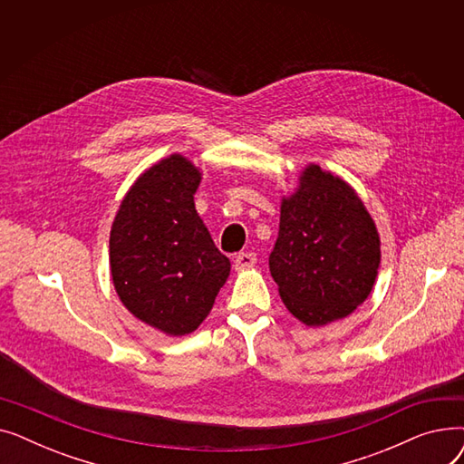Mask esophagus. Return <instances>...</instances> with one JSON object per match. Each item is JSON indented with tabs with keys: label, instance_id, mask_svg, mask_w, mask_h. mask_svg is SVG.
<instances>
[{
	"label": "esophagus",
	"instance_id": "obj_1",
	"mask_svg": "<svg viewBox=\"0 0 464 464\" xmlns=\"http://www.w3.org/2000/svg\"><path fill=\"white\" fill-rule=\"evenodd\" d=\"M256 261H257V257L254 252H240L235 257V271H246V269H250V266L256 265Z\"/></svg>",
	"mask_w": 464,
	"mask_h": 464
}]
</instances>
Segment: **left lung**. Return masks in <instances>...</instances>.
I'll list each match as a JSON object with an SVG mask.
<instances>
[{"instance_id": "left-lung-1", "label": "left lung", "mask_w": 464, "mask_h": 464, "mask_svg": "<svg viewBox=\"0 0 464 464\" xmlns=\"http://www.w3.org/2000/svg\"><path fill=\"white\" fill-rule=\"evenodd\" d=\"M380 235L357 191L320 165H306L282 198L269 269L285 308L308 327L343 320L371 295Z\"/></svg>"}]
</instances>
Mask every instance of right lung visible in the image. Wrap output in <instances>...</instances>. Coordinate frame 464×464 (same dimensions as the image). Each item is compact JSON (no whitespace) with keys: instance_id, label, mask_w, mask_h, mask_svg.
<instances>
[{"instance_id":"add662e5","label":"right lung","mask_w":464,"mask_h":464,"mask_svg":"<svg viewBox=\"0 0 464 464\" xmlns=\"http://www.w3.org/2000/svg\"><path fill=\"white\" fill-rule=\"evenodd\" d=\"M199 182V167L182 154L160 160L128 189L111 227V276L121 304L169 336L203 324L231 271L195 210Z\"/></svg>"}]
</instances>
